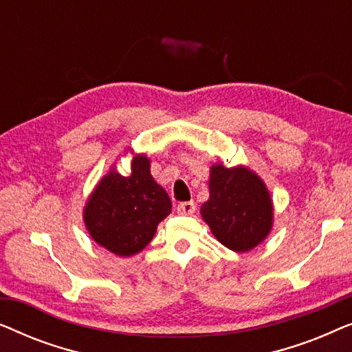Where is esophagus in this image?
Returning <instances> with one entry per match:
<instances>
[{
	"label": "esophagus",
	"instance_id": "obj_1",
	"mask_svg": "<svg viewBox=\"0 0 352 352\" xmlns=\"http://www.w3.org/2000/svg\"><path fill=\"white\" fill-rule=\"evenodd\" d=\"M176 211L182 216L194 214L195 213V204H194V201H182V204L176 206Z\"/></svg>",
	"mask_w": 352,
	"mask_h": 352
}]
</instances>
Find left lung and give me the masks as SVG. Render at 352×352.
I'll return each mask as SVG.
<instances>
[{"instance_id": "obj_1", "label": "left lung", "mask_w": 352, "mask_h": 352, "mask_svg": "<svg viewBox=\"0 0 352 352\" xmlns=\"http://www.w3.org/2000/svg\"><path fill=\"white\" fill-rule=\"evenodd\" d=\"M210 199L201 205V219L219 243L245 253L267 239L274 226V204L264 181L245 165L213 163Z\"/></svg>"}]
</instances>
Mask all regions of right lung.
<instances>
[{
	"label": "right lung",
	"mask_w": 352,
	"mask_h": 352,
	"mask_svg": "<svg viewBox=\"0 0 352 352\" xmlns=\"http://www.w3.org/2000/svg\"><path fill=\"white\" fill-rule=\"evenodd\" d=\"M170 213L171 200L151 175V158L133 152L128 176L112 165L96 184L85 204L83 221L99 247L129 258L151 243L157 226Z\"/></svg>",
	"instance_id": "obj_1"
}]
</instances>
